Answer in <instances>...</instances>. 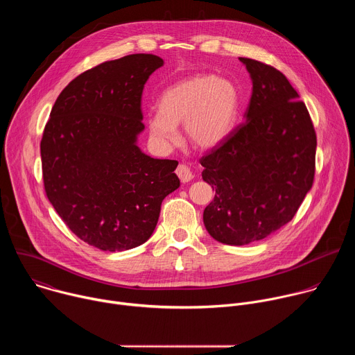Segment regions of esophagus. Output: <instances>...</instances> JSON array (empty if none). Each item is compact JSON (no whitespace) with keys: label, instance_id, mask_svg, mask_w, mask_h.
Instances as JSON below:
<instances>
[{"label":"esophagus","instance_id":"obj_1","mask_svg":"<svg viewBox=\"0 0 355 355\" xmlns=\"http://www.w3.org/2000/svg\"><path fill=\"white\" fill-rule=\"evenodd\" d=\"M175 173H177V175L180 177L181 182H184V184H185V182H189V181L193 178L192 171H191L185 164H180V166L177 167Z\"/></svg>","mask_w":355,"mask_h":355}]
</instances>
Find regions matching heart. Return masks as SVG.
Masks as SVG:
<instances>
[{"label":"heart","instance_id":"obj_1","mask_svg":"<svg viewBox=\"0 0 355 355\" xmlns=\"http://www.w3.org/2000/svg\"><path fill=\"white\" fill-rule=\"evenodd\" d=\"M240 104L233 81L214 74H196L167 89L159 98V111L148 119V130L162 146L180 140L177 125L198 148H212L232 132Z\"/></svg>","mask_w":355,"mask_h":355}]
</instances>
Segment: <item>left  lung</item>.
Here are the masks:
<instances>
[{"mask_svg":"<svg viewBox=\"0 0 355 355\" xmlns=\"http://www.w3.org/2000/svg\"><path fill=\"white\" fill-rule=\"evenodd\" d=\"M252 81L244 122L199 163L215 189L204 211L208 233L243 245L292 220L313 185L316 132L306 105L272 66L240 58Z\"/></svg>","mask_w":355,"mask_h":355,"instance_id":"8db88e82","label":"left lung"}]
</instances>
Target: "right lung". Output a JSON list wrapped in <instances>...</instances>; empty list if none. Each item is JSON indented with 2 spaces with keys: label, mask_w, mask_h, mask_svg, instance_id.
Masks as SVG:
<instances>
[{
  "label": "right lung",
  "mask_w": 355,
  "mask_h": 355,
  "mask_svg": "<svg viewBox=\"0 0 355 355\" xmlns=\"http://www.w3.org/2000/svg\"><path fill=\"white\" fill-rule=\"evenodd\" d=\"M163 64L137 53L84 71L60 92L43 130L50 204L78 239L103 251L147 241L163 199L180 187L177 160L153 159L136 144L144 84Z\"/></svg>",
  "instance_id": "1"
}]
</instances>
